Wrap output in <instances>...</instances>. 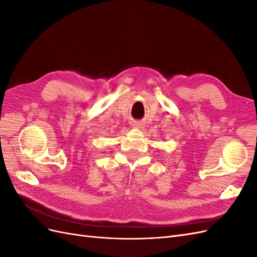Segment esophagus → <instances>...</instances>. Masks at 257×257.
Here are the masks:
<instances>
[{
    "label": "esophagus",
    "instance_id": "obj_1",
    "mask_svg": "<svg viewBox=\"0 0 257 257\" xmlns=\"http://www.w3.org/2000/svg\"><path fill=\"white\" fill-rule=\"evenodd\" d=\"M145 124L143 122H139V121H134L132 123V126L135 127V128H143Z\"/></svg>",
    "mask_w": 257,
    "mask_h": 257
}]
</instances>
